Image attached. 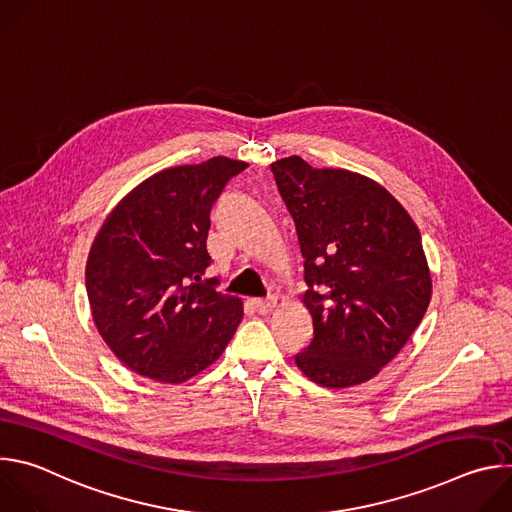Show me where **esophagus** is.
<instances>
[{"label":"esophagus","instance_id":"esophagus-1","mask_svg":"<svg viewBox=\"0 0 512 512\" xmlns=\"http://www.w3.org/2000/svg\"><path fill=\"white\" fill-rule=\"evenodd\" d=\"M275 304H277L275 298H265V300L263 298H253L251 300V306L257 314H269L275 308Z\"/></svg>","mask_w":512,"mask_h":512}]
</instances>
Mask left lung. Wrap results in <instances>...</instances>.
I'll use <instances>...</instances> for the list:
<instances>
[{
	"instance_id": "1",
	"label": "left lung",
	"mask_w": 512,
	"mask_h": 512,
	"mask_svg": "<svg viewBox=\"0 0 512 512\" xmlns=\"http://www.w3.org/2000/svg\"><path fill=\"white\" fill-rule=\"evenodd\" d=\"M296 223L314 334L294 356L314 383L344 389L377 377L431 300V271L409 212L379 182L300 156L271 164Z\"/></svg>"
}]
</instances>
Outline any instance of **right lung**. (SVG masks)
I'll use <instances>...</instances> for the list:
<instances>
[{"instance_id": "right-lung-1", "label": "right lung", "mask_w": 512, "mask_h": 512, "mask_svg": "<svg viewBox=\"0 0 512 512\" xmlns=\"http://www.w3.org/2000/svg\"><path fill=\"white\" fill-rule=\"evenodd\" d=\"M245 168L216 156L162 170L103 221L87 259V296L101 338L133 373L184 383L223 354L241 324V298L202 275L212 206Z\"/></svg>"}]
</instances>
